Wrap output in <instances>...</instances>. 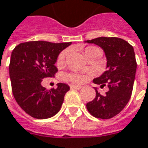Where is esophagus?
Returning <instances> with one entry per match:
<instances>
[{"label": "esophagus", "instance_id": "esophagus-1", "mask_svg": "<svg viewBox=\"0 0 148 148\" xmlns=\"http://www.w3.org/2000/svg\"><path fill=\"white\" fill-rule=\"evenodd\" d=\"M70 88H71V89H74V90H80V89H82V86L72 84V85H70Z\"/></svg>", "mask_w": 148, "mask_h": 148}]
</instances>
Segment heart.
<instances>
[{
    "instance_id": "obj_1",
    "label": "heart",
    "mask_w": 148,
    "mask_h": 148,
    "mask_svg": "<svg viewBox=\"0 0 148 148\" xmlns=\"http://www.w3.org/2000/svg\"><path fill=\"white\" fill-rule=\"evenodd\" d=\"M98 48H95V47H88V48H85V50H84V54L86 55L88 53H90V52H91V51H95V50H97ZM66 55V52L65 51H64V52H62L60 54H59V56L58 58V64H60L63 60H64V57ZM68 79H69V80H71V81H73L74 83H82L84 81V77L81 75V74H69L68 75Z\"/></svg>"
}]
</instances>
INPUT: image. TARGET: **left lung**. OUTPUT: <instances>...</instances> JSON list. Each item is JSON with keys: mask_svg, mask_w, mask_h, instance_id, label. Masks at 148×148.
I'll return each instance as SVG.
<instances>
[{"mask_svg": "<svg viewBox=\"0 0 148 148\" xmlns=\"http://www.w3.org/2000/svg\"><path fill=\"white\" fill-rule=\"evenodd\" d=\"M86 42L96 44L105 52L107 70L93 82L109 88L105 95L95 89V98L88 102L86 107L95 117L110 119L124 109L131 98L136 70L134 49L126 41L114 37H100Z\"/></svg>", "mask_w": 148, "mask_h": 148, "instance_id": "obj_1", "label": "left lung"}]
</instances>
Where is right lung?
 Wrapping results in <instances>:
<instances>
[{
  "mask_svg": "<svg viewBox=\"0 0 148 148\" xmlns=\"http://www.w3.org/2000/svg\"><path fill=\"white\" fill-rule=\"evenodd\" d=\"M70 44L71 42L32 41L20 43L13 49L9 65L12 94L20 107L32 117L50 118L61 108L69 86L58 83L56 89L47 90L41 83L42 79L54 77L58 56Z\"/></svg>",
  "mask_w": 148,
  "mask_h": 148,
  "instance_id": "obj_1",
  "label": "right lung"
}]
</instances>
